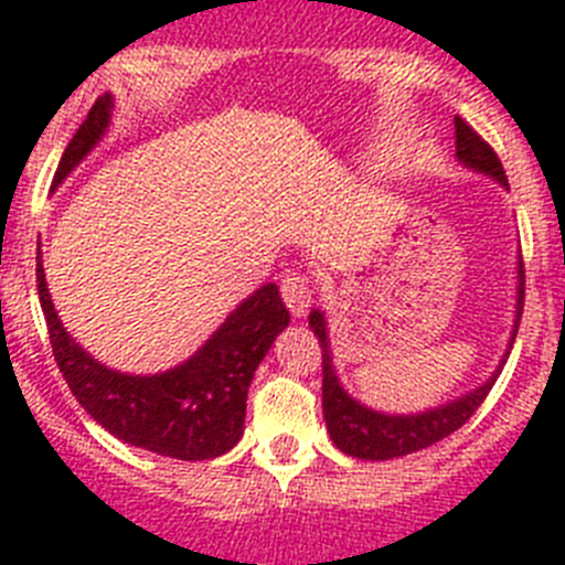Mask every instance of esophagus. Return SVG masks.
Returning a JSON list of instances; mask_svg holds the SVG:
<instances>
[{
	"instance_id": "esophagus-1",
	"label": "esophagus",
	"mask_w": 565,
	"mask_h": 565,
	"mask_svg": "<svg viewBox=\"0 0 565 565\" xmlns=\"http://www.w3.org/2000/svg\"><path fill=\"white\" fill-rule=\"evenodd\" d=\"M282 299H286L288 311L297 319H302L308 313V306H311V286H308L306 277H291L282 279Z\"/></svg>"
}]
</instances>
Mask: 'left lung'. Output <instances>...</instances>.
Here are the masks:
<instances>
[{
    "label": "left lung",
    "mask_w": 565,
    "mask_h": 565,
    "mask_svg": "<svg viewBox=\"0 0 565 565\" xmlns=\"http://www.w3.org/2000/svg\"><path fill=\"white\" fill-rule=\"evenodd\" d=\"M456 158L461 167L472 169L478 174H487L503 189H509L507 174H503L498 154L489 149L476 129L461 121L456 115ZM515 311H512V331H509L507 351H503L501 362L481 384H476L472 391H463L461 396H452L441 404L424 407L416 413H384L371 407V404L359 402L356 396L344 391L342 379H339L337 367H333V351H331V331H328L326 311L313 308L308 313L313 333H317L319 344H322V413H326V427L331 441L337 444L344 456L362 458V461H391V458L411 456V452L424 450L430 444L441 441L450 433H456L467 418L481 407L487 393L492 391L495 379L501 376L503 364H507L509 351L515 344L518 326H521L523 311V263L518 257L515 266Z\"/></svg>",
    "instance_id": "8db88e82"
}]
</instances>
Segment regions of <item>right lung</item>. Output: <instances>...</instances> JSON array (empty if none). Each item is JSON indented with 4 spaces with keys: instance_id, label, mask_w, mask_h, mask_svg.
Segmentation results:
<instances>
[{
    "instance_id": "obj_1",
    "label": "right lung",
    "mask_w": 565,
    "mask_h": 565,
    "mask_svg": "<svg viewBox=\"0 0 565 565\" xmlns=\"http://www.w3.org/2000/svg\"><path fill=\"white\" fill-rule=\"evenodd\" d=\"M113 109V93H104L93 104L64 149L53 189L62 186L104 141ZM36 282L53 356L78 404L124 444L178 461H209L239 441L254 373L271 351L274 339L291 322L277 282H266L248 294L181 364L161 373H124L98 362L64 328L44 279L42 243L36 254Z\"/></svg>"
}]
</instances>
